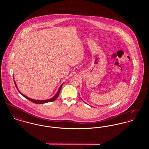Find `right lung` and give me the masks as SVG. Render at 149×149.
Here are the masks:
<instances>
[{
    "label": "right lung",
    "instance_id": "obj_1",
    "mask_svg": "<svg viewBox=\"0 0 149 149\" xmlns=\"http://www.w3.org/2000/svg\"><path fill=\"white\" fill-rule=\"evenodd\" d=\"M13 79H14V77H13ZM14 84L15 85V86H16V88H17L18 91L24 97H25L26 99H29V100H30L31 102H33V103H36V104H43V103H48V102H52V101H54L55 100H56V99H57V97H58V95H59V93H60V91H61V88H62V86L63 85V83L61 85H60V88H59V89H58V91H57L56 94L55 95L54 97H53L52 98H50V99H46V100H36V99L29 98V97L25 96V95H24V94H23L21 92H20V91L18 90V87H17V84H16L15 81L14 80Z\"/></svg>",
    "mask_w": 149,
    "mask_h": 149
}]
</instances>
